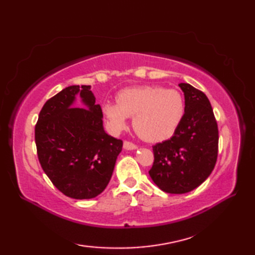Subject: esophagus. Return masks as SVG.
I'll return each instance as SVG.
<instances>
[{
	"mask_svg": "<svg viewBox=\"0 0 255 255\" xmlns=\"http://www.w3.org/2000/svg\"><path fill=\"white\" fill-rule=\"evenodd\" d=\"M138 147L130 141H124V149L126 150H136Z\"/></svg>",
	"mask_w": 255,
	"mask_h": 255,
	"instance_id": "obj_1",
	"label": "esophagus"
}]
</instances>
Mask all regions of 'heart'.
<instances>
[{
    "mask_svg": "<svg viewBox=\"0 0 255 255\" xmlns=\"http://www.w3.org/2000/svg\"><path fill=\"white\" fill-rule=\"evenodd\" d=\"M116 100L117 103L106 102L102 106L112 130H124L128 117H133V127L139 136L151 142L172 137L185 114V102L180 92L162 86L145 85L123 90Z\"/></svg>",
    "mask_w": 255,
    "mask_h": 255,
    "instance_id": "heart-1",
    "label": "heart"
}]
</instances>
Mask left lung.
<instances>
[{"mask_svg":"<svg viewBox=\"0 0 255 255\" xmlns=\"http://www.w3.org/2000/svg\"><path fill=\"white\" fill-rule=\"evenodd\" d=\"M185 99V114L174 134L153 145L149 174L162 191L185 194L198 187L213 172L218 155V126L202 91L178 84Z\"/></svg>","mask_w":255,"mask_h":255,"instance_id":"left-lung-1","label":"left lung"}]
</instances>
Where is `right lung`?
Returning <instances> with one entry per match:
<instances>
[{
	"mask_svg": "<svg viewBox=\"0 0 255 255\" xmlns=\"http://www.w3.org/2000/svg\"><path fill=\"white\" fill-rule=\"evenodd\" d=\"M80 95L86 107L73 108ZM42 170L66 196L90 199L111 181L123 141L107 134L91 85H71L48 100L35 127Z\"/></svg>",
	"mask_w": 255,
	"mask_h": 255,
	"instance_id": "obj_1",
	"label": "right lung"
}]
</instances>
